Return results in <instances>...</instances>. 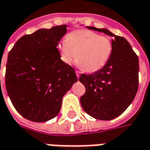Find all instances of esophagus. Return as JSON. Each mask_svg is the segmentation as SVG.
Wrapping results in <instances>:
<instances>
[{"instance_id": "1", "label": "esophagus", "mask_w": 150, "mask_h": 150, "mask_svg": "<svg viewBox=\"0 0 150 150\" xmlns=\"http://www.w3.org/2000/svg\"><path fill=\"white\" fill-rule=\"evenodd\" d=\"M76 75H77V77L78 78V77H80V72H78V71H76Z\"/></svg>"}]
</instances>
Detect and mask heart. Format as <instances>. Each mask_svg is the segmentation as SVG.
<instances>
[{
  "label": "heart",
  "mask_w": 150,
  "mask_h": 150,
  "mask_svg": "<svg viewBox=\"0 0 150 150\" xmlns=\"http://www.w3.org/2000/svg\"><path fill=\"white\" fill-rule=\"evenodd\" d=\"M112 48V41L109 37L87 30L72 31L66 41L58 46L64 63L70 65L76 60L77 65L88 73L99 71L105 66L111 55Z\"/></svg>",
  "instance_id": "b5f03b06"
}]
</instances>
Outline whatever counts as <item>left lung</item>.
I'll return each mask as SVG.
<instances>
[{"mask_svg":"<svg viewBox=\"0 0 150 150\" xmlns=\"http://www.w3.org/2000/svg\"><path fill=\"white\" fill-rule=\"evenodd\" d=\"M113 37L112 53L99 71L82 74L79 82L86 87L81 96L82 109L96 120H110L120 115L134 99L139 86V59L129 42L107 29L87 26Z\"/></svg>","mask_w":150,"mask_h":150,"instance_id":"1","label":"left lung"}]
</instances>
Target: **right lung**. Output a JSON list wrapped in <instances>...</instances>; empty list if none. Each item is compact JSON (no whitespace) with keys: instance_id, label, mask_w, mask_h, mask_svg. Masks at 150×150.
I'll return each mask as SVG.
<instances>
[{"instance_id":"obj_1","label":"right lung","mask_w":150,"mask_h":150,"mask_svg":"<svg viewBox=\"0 0 150 150\" xmlns=\"http://www.w3.org/2000/svg\"><path fill=\"white\" fill-rule=\"evenodd\" d=\"M67 26L40 29L24 35L8 54L6 88L16 110L25 119L45 122L60 111L63 96L77 77L57 49Z\"/></svg>"}]
</instances>
